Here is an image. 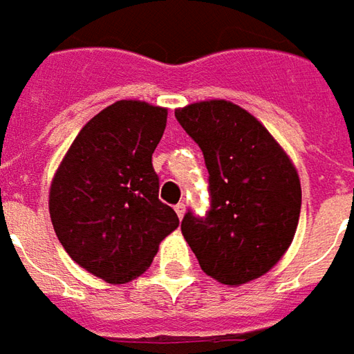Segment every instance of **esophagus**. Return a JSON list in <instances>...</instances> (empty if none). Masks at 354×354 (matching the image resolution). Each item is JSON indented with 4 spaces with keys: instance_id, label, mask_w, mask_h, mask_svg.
<instances>
[{
    "instance_id": "34e87169",
    "label": "esophagus",
    "mask_w": 354,
    "mask_h": 354,
    "mask_svg": "<svg viewBox=\"0 0 354 354\" xmlns=\"http://www.w3.org/2000/svg\"><path fill=\"white\" fill-rule=\"evenodd\" d=\"M175 212H177V216H179V218H183V216H185V205H183V203L175 205Z\"/></svg>"
}]
</instances>
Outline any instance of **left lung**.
Instances as JSON below:
<instances>
[{
    "label": "left lung",
    "mask_w": 354,
    "mask_h": 354,
    "mask_svg": "<svg viewBox=\"0 0 354 354\" xmlns=\"http://www.w3.org/2000/svg\"><path fill=\"white\" fill-rule=\"evenodd\" d=\"M208 169L210 210L185 214L181 232L201 269L239 286L271 271L292 243L302 189L279 142L245 109L224 99L175 111Z\"/></svg>",
    "instance_id": "1"
}]
</instances>
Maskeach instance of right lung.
I'll return each mask as SVG.
<instances>
[{"mask_svg": "<svg viewBox=\"0 0 354 354\" xmlns=\"http://www.w3.org/2000/svg\"><path fill=\"white\" fill-rule=\"evenodd\" d=\"M167 109L116 101L80 130L50 185V218L64 249L95 277L124 284L151 265L179 226L163 205L151 153Z\"/></svg>", "mask_w": 354, "mask_h": 354, "instance_id": "1", "label": "right lung"}]
</instances>
